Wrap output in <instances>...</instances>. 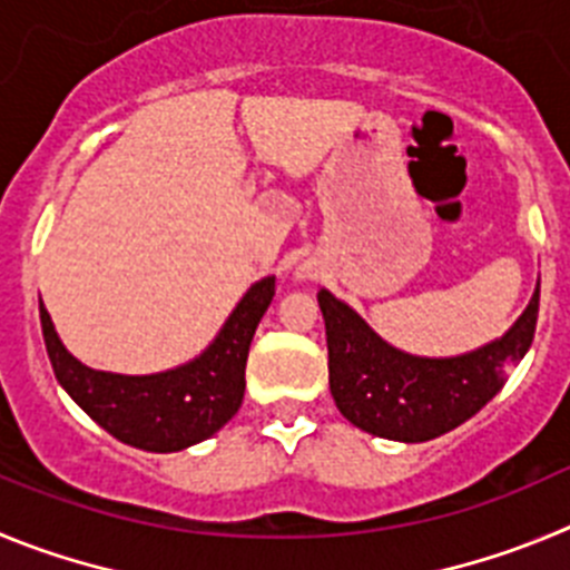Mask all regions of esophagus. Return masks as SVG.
I'll return each mask as SVG.
<instances>
[{"label":"esophagus","mask_w":570,"mask_h":570,"mask_svg":"<svg viewBox=\"0 0 570 570\" xmlns=\"http://www.w3.org/2000/svg\"><path fill=\"white\" fill-rule=\"evenodd\" d=\"M297 278H306V273H297Z\"/></svg>","instance_id":"esophagus-1"}]
</instances>
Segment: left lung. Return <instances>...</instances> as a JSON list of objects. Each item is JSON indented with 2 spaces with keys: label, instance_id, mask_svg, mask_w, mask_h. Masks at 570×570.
Masks as SVG:
<instances>
[{
  "label": "left lung",
  "instance_id": "1",
  "mask_svg": "<svg viewBox=\"0 0 570 570\" xmlns=\"http://www.w3.org/2000/svg\"><path fill=\"white\" fill-rule=\"evenodd\" d=\"M317 304L326 323L330 389L343 417L374 438L425 443L474 417L502 389L505 368L525 357L540 284L505 335L458 357L400 352L330 289L317 292Z\"/></svg>",
  "mask_w": 570,
  "mask_h": 570
}]
</instances>
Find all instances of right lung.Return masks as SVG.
Masks as SVG:
<instances>
[{
	"mask_svg": "<svg viewBox=\"0 0 570 570\" xmlns=\"http://www.w3.org/2000/svg\"><path fill=\"white\" fill-rule=\"evenodd\" d=\"M273 295L275 275L255 281L202 355L156 374H116L85 366L59 341L45 306H39V317L61 389L116 440L164 454L213 438L238 412L247 386L249 343Z\"/></svg>",
	"mask_w": 570,
	"mask_h": 570,
	"instance_id": "obj_1",
	"label": "right lung"
}]
</instances>
